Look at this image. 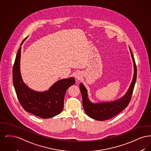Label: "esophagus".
<instances>
[{
  "label": "esophagus",
  "instance_id": "1",
  "mask_svg": "<svg viewBox=\"0 0 151 151\" xmlns=\"http://www.w3.org/2000/svg\"><path fill=\"white\" fill-rule=\"evenodd\" d=\"M75 77L76 79L80 80V79H81V74L79 72H77V73H76V74L75 75Z\"/></svg>",
  "mask_w": 151,
  "mask_h": 151
}]
</instances>
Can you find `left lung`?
<instances>
[{
  "instance_id": "obj_1",
  "label": "left lung",
  "mask_w": 151,
  "mask_h": 151,
  "mask_svg": "<svg viewBox=\"0 0 151 151\" xmlns=\"http://www.w3.org/2000/svg\"><path fill=\"white\" fill-rule=\"evenodd\" d=\"M129 49L134 63V76L127 92L121 98L110 102L93 103L89 100L88 91L86 86L83 84L80 83V89L82 96L83 108L87 115L90 118L100 121L108 120L119 114L128 106L136 83L137 75L135 59L131 49L129 47Z\"/></svg>"
}]
</instances>
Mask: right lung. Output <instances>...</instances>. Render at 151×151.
I'll list each match as a JSON object with an SVG mask.
<instances>
[{
    "label": "right lung",
    "instance_id": "add662e5",
    "mask_svg": "<svg viewBox=\"0 0 151 151\" xmlns=\"http://www.w3.org/2000/svg\"><path fill=\"white\" fill-rule=\"evenodd\" d=\"M26 39L22 41L20 46ZM21 50L20 47L16 54L12 76L14 89L22 107L27 112L41 118H50L58 115L63 109L66 91L75 83V80L73 77L59 80L43 92L30 89L25 84L21 75Z\"/></svg>",
    "mask_w": 151,
    "mask_h": 151
}]
</instances>
